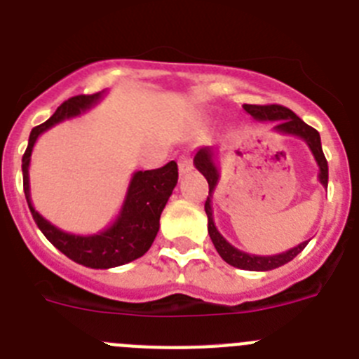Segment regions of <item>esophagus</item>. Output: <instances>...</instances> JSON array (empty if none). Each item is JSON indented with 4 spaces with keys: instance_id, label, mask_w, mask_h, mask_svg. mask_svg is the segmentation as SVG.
<instances>
[{
    "instance_id": "1",
    "label": "esophagus",
    "mask_w": 359,
    "mask_h": 359,
    "mask_svg": "<svg viewBox=\"0 0 359 359\" xmlns=\"http://www.w3.org/2000/svg\"><path fill=\"white\" fill-rule=\"evenodd\" d=\"M193 170V161H191L189 156H180L179 159V172L180 175H186Z\"/></svg>"
}]
</instances>
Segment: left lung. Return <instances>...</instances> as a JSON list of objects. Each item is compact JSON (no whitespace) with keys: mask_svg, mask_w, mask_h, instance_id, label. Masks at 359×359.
I'll use <instances>...</instances> for the list:
<instances>
[{"mask_svg":"<svg viewBox=\"0 0 359 359\" xmlns=\"http://www.w3.org/2000/svg\"><path fill=\"white\" fill-rule=\"evenodd\" d=\"M244 109L250 113L251 116L259 122H273L274 127L273 130L281 134H290V136H297V138L303 140L308 145V149L313 154V159H316L317 166H319V182L324 187H327V161L324 157L323 145H320V134L317 133L313 127H310L308 123H304L299 116L294 111H290L289 108H283V106H255V104H244ZM195 168L202 173L203 177L209 182V196H207L205 202V212H207V230H209L210 241H212L214 248L219 253V257L225 260L230 266L237 267V269L244 271H271L276 269V267L285 266L287 262L297 257L301 251L304 250V246L308 244V241L297 244V246L290 248V250L283 251V253H278V255H251L246 251L237 250L236 246L229 243L225 237L221 236L219 230L214 225V216H212V193L217 186V180H219V168L216 164V154H214L212 147H202V149L196 150L195 159H193Z\"/></svg>","mask_w":359,"mask_h":359,"instance_id":"obj_1","label":"left lung"}]
</instances>
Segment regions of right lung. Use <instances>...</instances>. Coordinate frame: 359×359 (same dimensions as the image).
I'll use <instances>...</instances> for the list:
<instances>
[{
    "label": "right lung",
    "mask_w": 359,
    "mask_h": 359,
    "mask_svg": "<svg viewBox=\"0 0 359 359\" xmlns=\"http://www.w3.org/2000/svg\"><path fill=\"white\" fill-rule=\"evenodd\" d=\"M104 93L106 92L78 95L65 100L51 118L33 127L28 149L22 156L25 195L36 226L63 255L92 269H111V267L123 266L145 255L159 232L161 212L179 180V168L175 161H170L163 168L134 172L118 216L108 229L90 233V236L63 232L62 229L53 225L51 221L46 219L39 210H35L32 203V193H29V163H32V152L36 140L40 134L51 129L56 123L88 111L102 99Z\"/></svg>",
    "instance_id": "right-lung-1"
}]
</instances>
